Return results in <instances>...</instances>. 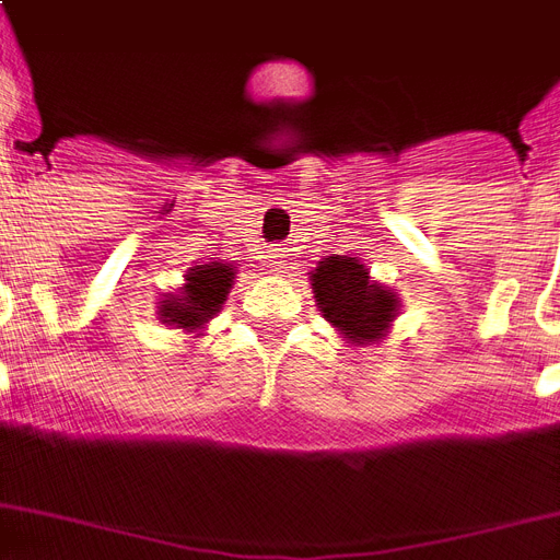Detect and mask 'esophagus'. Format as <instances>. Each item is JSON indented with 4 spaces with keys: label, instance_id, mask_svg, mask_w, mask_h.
<instances>
[{
    "label": "esophagus",
    "instance_id": "34e87169",
    "mask_svg": "<svg viewBox=\"0 0 560 560\" xmlns=\"http://www.w3.org/2000/svg\"><path fill=\"white\" fill-rule=\"evenodd\" d=\"M267 258H269V267L276 269V272H284V255H281V248H272Z\"/></svg>",
    "mask_w": 560,
    "mask_h": 560
}]
</instances>
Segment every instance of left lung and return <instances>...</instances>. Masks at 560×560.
<instances>
[{"label": "left lung", "instance_id": "left-lung-1", "mask_svg": "<svg viewBox=\"0 0 560 560\" xmlns=\"http://www.w3.org/2000/svg\"><path fill=\"white\" fill-rule=\"evenodd\" d=\"M317 308L338 326L350 341L364 343L383 338L385 326L395 320V293L368 281V272L355 258H326L312 272Z\"/></svg>", "mask_w": 560, "mask_h": 560}]
</instances>
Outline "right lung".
Returning <instances> with one entry per match:
<instances>
[{
  "instance_id": "1",
  "label": "right lung",
  "mask_w": 560,
  "mask_h": 560,
  "mask_svg": "<svg viewBox=\"0 0 560 560\" xmlns=\"http://www.w3.org/2000/svg\"><path fill=\"white\" fill-rule=\"evenodd\" d=\"M231 279H234V269L225 264H201L186 276L184 296L165 300L160 317L168 326L201 329L222 308V302L231 291Z\"/></svg>"
}]
</instances>
